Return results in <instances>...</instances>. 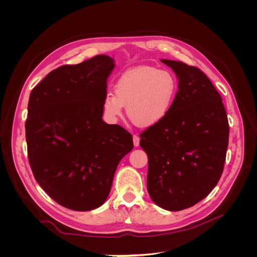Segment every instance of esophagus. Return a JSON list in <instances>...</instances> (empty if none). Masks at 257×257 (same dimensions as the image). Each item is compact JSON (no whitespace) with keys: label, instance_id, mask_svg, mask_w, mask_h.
<instances>
[{"label":"esophagus","instance_id":"34e87169","mask_svg":"<svg viewBox=\"0 0 257 257\" xmlns=\"http://www.w3.org/2000/svg\"><path fill=\"white\" fill-rule=\"evenodd\" d=\"M139 142H141V138H139V136L134 135V136H133V143H134V146H135V147H138V146H139Z\"/></svg>","mask_w":257,"mask_h":257}]
</instances>
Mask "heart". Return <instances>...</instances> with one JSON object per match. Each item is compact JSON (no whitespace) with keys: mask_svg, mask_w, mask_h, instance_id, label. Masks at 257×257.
<instances>
[{"mask_svg":"<svg viewBox=\"0 0 257 257\" xmlns=\"http://www.w3.org/2000/svg\"><path fill=\"white\" fill-rule=\"evenodd\" d=\"M178 92L176 76L166 69L139 66L124 72L114 83V94L107 92L103 111L115 121L126 107L128 119L136 126L148 128L166 118Z\"/></svg>","mask_w":257,"mask_h":257,"instance_id":"obj_1","label":"heart"}]
</instances>
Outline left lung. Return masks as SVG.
<instances>
[{
    "label": "left lung",
    "mask_w": 257,
    "mask_h": 257,
    "mask_svg": "<svg viewBox=\"0 0 257 257\" xmlns=\"http://www.w3.org/2000/svg\"><path fill=\"white\" fill-rule=\"evenodd\" d=\"M176 73L178 92L166 118L141 134L148 155L147 189L159 207L180 211L219 182L229 125L222 97L208 77L180 61L161 60Z\"/></svg>",
    "instance_id": "left-lung-1"
}]
</instances>
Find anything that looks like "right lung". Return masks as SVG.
Wrapping results in <instances>:
<instances>
[{"mask_svg": "<svg viewBox=\"0 0 257 257\" xmlns=\"http://www.w3.org/2000/svg\"><path fill=\"white\" fill-rule=\"evenodd\" d=\"M113 60L98 54L51 71L30 94L26 138L37 183L61 206L89 211L102 206L133 136L103 121V98Z\"/></svg>", "mask_w": 257, "mask_h": 257, "instance_id": "add662e5", "label": "right lung"}]
</instances>
